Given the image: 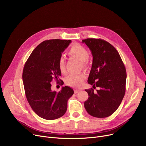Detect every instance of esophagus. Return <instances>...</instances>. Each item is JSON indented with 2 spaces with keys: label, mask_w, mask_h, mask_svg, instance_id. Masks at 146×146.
I'll use <instances>...</instances> for the list:
<instances>
[{
  "label": "esophagus",
  "mask_w": 146,
  "mask_h": 146,
  "mask_svg": "<svg viewBox=\"0 0 146 146\" xmlns=\"http://www.w3.org/2000/svg\"><path fill=\"white\" fill-rule=\"evenodd\" d=\"M79 92V90H77V89H74V94H78V92Z\"/></svg>",
  "instance_id": "obj_1"
}]
</instances>
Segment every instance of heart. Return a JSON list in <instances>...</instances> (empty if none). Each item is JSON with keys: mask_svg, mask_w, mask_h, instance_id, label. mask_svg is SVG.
I'll use <instances>...</instances> for the list:
<instances>
[{"mask_svg": "<svg viewBox=\"0 0 146 146\" xmlns=\"http://www.w3.org/2000/svg\"><path fill=\"white\" fill-rule=\"evenodd\" d=\"M68 54L70 56L78 58L83 62L84 66H86V61L88 60L89 54L88 50L83 46L76 44L72 46ZM58 67L61 73H66V66L64 58L61 57L58 60ZM85 79V75L84 74H70L66 80L67 85L73 87H80L82 85L83 80Z\"/></svg>", "mask_w": 146, "mask_h": 146, "instance_id": "heart-1", "label": "heart"}]
</instances>
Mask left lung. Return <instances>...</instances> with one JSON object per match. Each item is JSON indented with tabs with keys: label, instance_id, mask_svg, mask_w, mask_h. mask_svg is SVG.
I'll list each match as a JSON object with an SVG mask.
<instances>
[{
	"label": "left lung",
	"instance_id": "1",
	"mask_svg": "<svg viewBox=\"0 0 146 146\" xmlns=\"http://www.w3.org/2000/svg\"><path fill=\"white\" fill-rule=\"evenodd\" d=\"M93 56L88 82L94 88L86 89L89 98L84 106L91 116L108 117L116 111L125 93V67L117 50L101 39L83 40ZM98 87L96 92L94 89Z\"/></svg>",
	"mask_w": 146,
	"mask_h": 146
}]
</instances>
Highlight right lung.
I'll use <instances>...</instances> for the list:
<instances>
[{
	"label": "right lung",
	"instance_id": "obj_1",
	"mask_svg": "<svg viewBox=\"0 0 146 146\" xmlns=\"http://www.w3.org/2000/svg\"><path fill=\"white\" fill-rule=\"evenodd\" d=\"M71 40H49L42 42L33 50L25 64L22 80L27 101L33 110L41 118L52 120L62 117L67 108V101L74 94L67 86L59 92L51 90L55 79L63 85L58 67L61 54Z\"/></svg>",
	"mask_w": 146,
	"mask_h": 146
}]
</instances>
